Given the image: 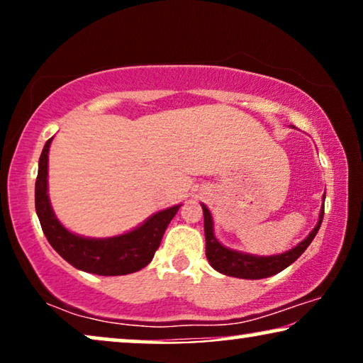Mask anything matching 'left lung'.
I'll list each match as a JSON object with an SVG mask.
<instances>
[{"label":"left lung","mask_w":363,"mask_h":363,"mask_svg":"<svg viewBox=\"0 0 363 363\" xmlns=\"http://www.w3.org/2000/svg\"><path fill=\"white\" fill-rule=\"evenodd\" d=\"M325 200V195H324ZM203 208V218H205V238H206V257L208 262L215 267L218 272L233 277H241V279H264V277L274 276L287 266H291L302 252L307 250L314 240L317 231H319L322 218H324V208L319 213V221L314 230L309 233L306 240H302L299 245L292 247V250L282 252V255L272 256H256L247 255L236 250L223 246L220 241L215 238V228H213V218L210 210L205 205Z\"/></svg>","instance_id":"1"}]
</instances>
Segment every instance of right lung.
Wrapping results in <instances>:
<instances>
[{
	"mask_svg": "<svg viewBox=\"0 0 363 363\" xmlns=\"http://www.w3.org/2000/svg\"><path fill=\"white\" fill-rule=\"evenodd\" d=\"M52 138H49L39 157L36 178V213L49 245L76 269L99 276H123L140 271L153 259L160 246L167 226L182 205L167 208L123 235L112 238H86L74 235L61 225L54 215L48 195V153Z\"/></svg>",
	"mask_w": 363,
	"mask_h": 363,
	"instance_id": "add662e5",
	"label": "right lung"
}]
</instances>
